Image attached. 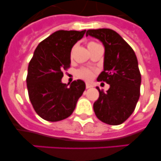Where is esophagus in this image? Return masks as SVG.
I'll return each instance as SVG.
<instances>
[{
  "label": "esophagus",
  "instance_id": "34e87169",
  "mask_svg": "<svg viewBox=\"0 0 161 161\" xmlns=\"http://www.w3.org/2000/svg\"><path fill=\"white\" fill-rule=\"evenodd\" d=\"M92 88V85L89 83H86V88Z\"/></svg>",
  "mask_w": 161,
  "mask_h": 161
}]
</instances>
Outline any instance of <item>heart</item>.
<instances>
[{
	"label": "heart",
	"mask_w": 161,
	"mask_h": 161,
	"mask_svg": "<svg viewBox=\"0 0 161 161\" xmlns=\"http://www.w3.org/2000/svg\"><path fill=\"white\" fill-rule=\"evenodd\" d=\"M96 44L97 43H95V42H92H92H89L88 45V47L92 46V45H96ZM77 76L84 80H89L92 79V76H93V73H92L91 70H89V69H80V70L77 71Z\"/></svg>",
	"instance_id": "obj_1"
}]
</instances>
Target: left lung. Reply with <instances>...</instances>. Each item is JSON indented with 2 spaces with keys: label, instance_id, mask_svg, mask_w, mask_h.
Returning a JSON list of instances; mask_svg holds the SVG:
<instances>
[{
  "label": "left lung",
  "instance_id": "obj_1",
  "mask_svg": "<svg viewBox=\"0 0 161 161\" xmlns=\"http://www.w3.org/2000/svg\"><path fill=\"white\" fill-rule=\"evenodd\" d=\"M88 36L104 45V70L97 80L110 85L105 92L97 87L99 98L93 104L94 112L104 123L120 125L132 115L139 100L141 76L137 58L130 45L114 30L89 29Z\"/></svg>",
  "mask_w": 161,
  "mask_h": 161
}]
</instances>
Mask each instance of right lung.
I'll return each instance as SVG.
<instances>
[{"label":"right lung","mask_w":161,"mask_h":161,"mask_svg":"<svg viewBox=\"0 0 161 161\" xmlns=\"http://www.w3.org/2000/svg\"><path fill=\"white\" fill-rule=\"evenodd\" d=\"M86 30H58L41 41L28 68L26 82L29 100L36 113L48 121L66 119L74 111L85 83L76 80L62 83V71L71 64V50Z\"/></svg>","instance_id":"add662e5"}]
</instances>
